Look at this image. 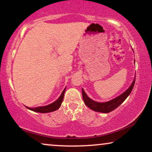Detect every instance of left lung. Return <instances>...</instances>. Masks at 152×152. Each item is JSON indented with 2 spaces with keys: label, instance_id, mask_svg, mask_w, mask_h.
Wrapping results in <instances>:
<instances>
[{
  "label": "left lung",
  "instance_id": "1",
  "mask_svg": "<svg viewBox=\"0 0 152 152\" xmlns=\"http://www.w3.org/2000/svg\"><path fill=\"white\" fill-rule=\"evenodd\" d=\"M134 63H135V60H134ZM135 79L136 76L134 77L133 82H132L129 88H128L127 90L124 91L123 94H121V95L118 96L116 98H113L112 100H108V101L104 102H97L91 99V98L87 95V94L85 92L84 89L82 88L83 98V100H84L85 104H86L89 108H90L91 110L95 111V112L102 113H110L111 112H112L113 110H114L115 109L118 107L119 105H121V104L125 101L126 98L129 96L130 93L132 92V89H133L134 84H135Z\"/></svg>",
  "mask_w": 152,
  "mask_h": 152
}]
</instances>
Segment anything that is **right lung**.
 I'll return each instance as SVG.
<instances>
[{"mask_svg":"<svg viewBox=\"0 0 152 152\" xmlns=\"http://www.w3.org/2000/svg\"><path fill=\"white\" fill-rule=\"evenodd\" d=\"M65 89H66V87L64 89V90L63 91V92L61 93V96H60L59 98H58L56 100H55V101L53 102L52 103L48 104V105L40 106V107H27V106L25 107H26L29 110L34 111V112H38V113H50V112H54V111L58 110L60 107L61 105L62 102H63V100Z\"/></svg>","mask_w":152,"mask_h":152,"instance_id":"right-lung-1","label":"right lung"}]
</instances>
